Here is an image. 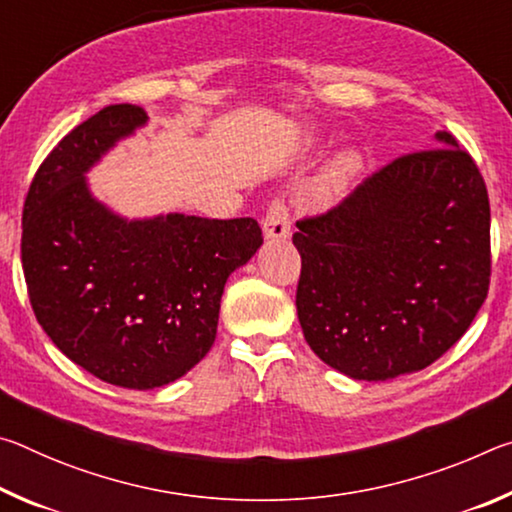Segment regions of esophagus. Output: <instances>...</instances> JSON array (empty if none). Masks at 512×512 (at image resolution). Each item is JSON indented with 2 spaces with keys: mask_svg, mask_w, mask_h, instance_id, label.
Returning <instances> with one entry per match:
<instances>
[{
  "mask_svg": "<svg viewBox=\"0 0 512 512\" xmlns=\"http://www.w3.org/2000/svg\"><path fill=\"white\" fill-rule=\"evenodd\" d=\"M262 230L266 239H287L291 235V214L282 198H275V201L268 205Z\"/></svg>",
  "mask_w": 512,
  "mask_h": 512,
  "instance_id": "1",
  "label": "esophagus"
}]
</instances>
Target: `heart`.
I'll list each match as a JSON object with an SVG mask.
<instances>
[{
    "label": "heart",
    "mask_w": 512,
    "mask_h": 512,
    "mask_svg": "<svg viewBox=\"0 0 512 512\" xmlns=\"http://www.w3.org/2000/svg\"><path fill=\"white\" fill-rule=\"evenodd\" d=\"M359 169H361V158H359V155L354 153V151H345V153H341L339 158L332 162V167H329V171H327L325 183H327V187H343V185H348L350 180L357 176Z\"/></svg>",
    "instance_id": "obj_1"
}]
</instances>
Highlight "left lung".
I'll list each match as a JSON object with an SVG mask.
<instances>
[{"mask_svg":"<svg viewBox=\"0 0 512 512\" xmlns=\"http://www.w3.org/2000/svg\"><path fill=\"white\" fill-rule=\"evenodd\" d=\"M400 155L323 214L300 219L296 307L309 348L352 379L431 366L490 289V201L452 133Z\"/></svg>","mask_w":512,"mask_h":512,"instance_id":"left-lung-1","label":"left lung"}]
</instances>
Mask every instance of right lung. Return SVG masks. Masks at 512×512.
Here are the masks:
<instances>
[{"label": "right lung", "mask_w": 512, "mask_h": 512, "mask_svg": "<svg viewBox=\"0 0 512 512\" xmlns=\"http://www.w3.org/2000/svg\"><path fill=\"white\" fill-rule=\"evenodd\" d=\"M144 121L133 103L85 119L40 164L22 212L38 323L76 366L137 391L176 381L210 352L225 280L264 241L248 216L124 221L94 201L83 173Z\"/></svg>", "instance_id": "1"}]
</instances>
